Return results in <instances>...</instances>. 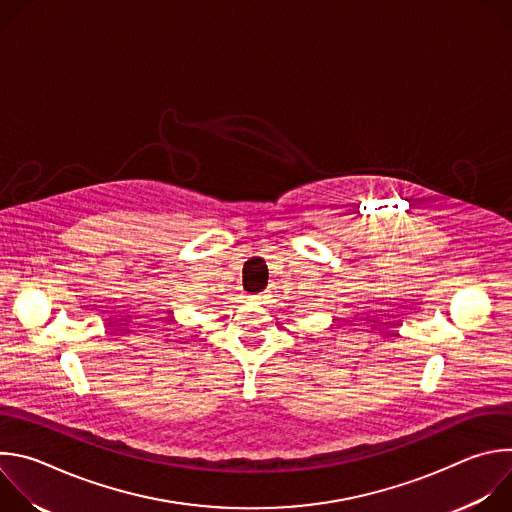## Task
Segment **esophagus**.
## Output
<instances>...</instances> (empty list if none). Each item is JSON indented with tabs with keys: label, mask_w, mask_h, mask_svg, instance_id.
Masks as SVG:
<instances>
[{
	"label": "esophagus",
	"mask_w": 512,
	"mask_h": 512,
	"mask_svg": "<svg viewBox=\"0 0 512 512\" xmlns=\"http://www.w3.org/2000/svg\"><path fill=\"white\" fill-rule=\"evenodd\" d=\"M247 298H249V300H255V302H259V300H261V298H265V296H263V294H255V296H247Z\"/></svg>",
	"instance_id": "esophagus-1"
}]
</instances>
